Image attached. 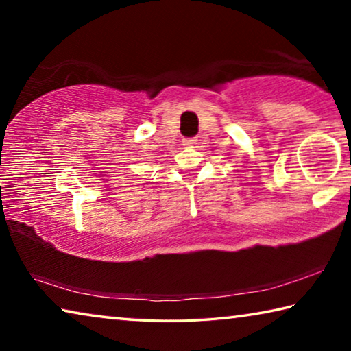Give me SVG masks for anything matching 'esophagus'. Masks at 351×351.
<instances>
[{"instance_id":"esophagus-1","label":"esophagus","mask_w":351,"mask_h":351,"mask_svg":"<svg viewBox=\"0 0 351 351\" xmlns=\"http://www.w3.org/2000/svg\"><path fill=\"white\" fill-rule=\"evenodd\" d=\"M198 142V139L197 138H187V139H184L182 141V145H186V147H189V148H192L195 144H197Z\"/></svg>"}]
</instances>
